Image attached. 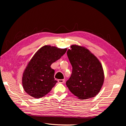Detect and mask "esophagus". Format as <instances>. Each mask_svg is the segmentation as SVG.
<instances>
[{
	"label": "esophagus",
	"mask_w": 126,
	"mask_h": 126,
	"mask_svg": "<svg viewBox=\"0 0 126 126\" xmlns=\"http://www.w3.org/2000/svg\"><path fill=\"white\" fill-rule=\"evenodd\" d=\"M58 82L59 83H63L64 82V81H65V80L64 79H59L58 80Z\"/></svg>",
	"instance_id": "34e87169"
}]
</instances>
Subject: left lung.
I'll return each instance as SVG.
<instances>
[{"label": "left lung", "mask_w": 126, "mask_h": 126, "mask_svg": "<svg viewBox=\"0 0 126 126\" xmlns=\"http://www.w3.org/2000/svg\"><path fill=\"white\" fill-rule=\"evenodd\" d=\"M67 52L72 67L66 84L79 99L94 97L99 92L104 81V74L99 61L83 47L72 45Z\"/></svg>", "instance_id": "8db88e82"}]
</instances>
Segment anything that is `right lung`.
<instances>
[{
	"label": "right lung",
	"instance_id": "obj_1",
	"mask_svg": "<svg viewBox=\"0 0 126 126\" xmlns=\"http://www.w3.org/2000/svg\"><path fill=\"white\" fill-rule=\"evenodd\" d=\"M67 51L50 46H45L37 51L28 63L22 78L23 88L30 96L35 98L44 97L57 82L55 70L50 66Z\"/></svg>",
	"mask_w": 126,
	"mask_h": 126
}]
</instances>
